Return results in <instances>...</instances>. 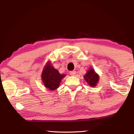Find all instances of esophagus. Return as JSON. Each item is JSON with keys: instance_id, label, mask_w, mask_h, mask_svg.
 I'll return each instance as SVG.
<instances>
[{"instance_id": "1", "label": "esophagus", "mask_w": 134, "mask_h": 134, "mask_svg": "<svg viewBox=\"0 0 134 134\" xmlns=\"http://www.w3.org/2000/svg\"><path fill=\"white\" fill-rule=\"evenodd\" d=\"M70 74L71 76H74L76 74V71H71L70 72Z\"/></svg>"}]
</instances>
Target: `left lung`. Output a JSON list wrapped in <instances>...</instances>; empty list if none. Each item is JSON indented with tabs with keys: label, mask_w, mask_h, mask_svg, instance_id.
Segmentation results:
<instances>
[{
	"label": "left lung",
	"mask_w": 134,
	"mask_h": 134,
	"mask_svg": "<svg viewBox=\"0 0 134 134\" xmlns=\"http://www.w3.org/2000/svg\"><path fill=\"white\" fill-rule=\"evenodd\" d=\"M84 78H85V80L87 81V83L89 84L92 87H94L97 85V83L99 81V76L94 70L90 68V69L87 70V72L84 76Z\"/></svg>",
	"instance_id": "8db88e82"
}]
</instances>
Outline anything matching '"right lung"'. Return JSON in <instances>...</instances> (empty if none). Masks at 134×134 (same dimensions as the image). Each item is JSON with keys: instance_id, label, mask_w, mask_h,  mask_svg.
<instances>
[{"instance_id": "right-lung-1", "label": "right lung", "mask_w": 134, "mask_h": 134, "mask_svg": "<svg viewBox=\"0 0 134 134\" xmlns=\"http://www.w3.org/2000/svg\"><path fill=\"white\" fill-rule=\"evenodd\" d=\"M65 76V74H60L48 62L42 70L41 78L45 87L50 90H54L59 87L61 81Z\"/></svg>"}]
</instances>
